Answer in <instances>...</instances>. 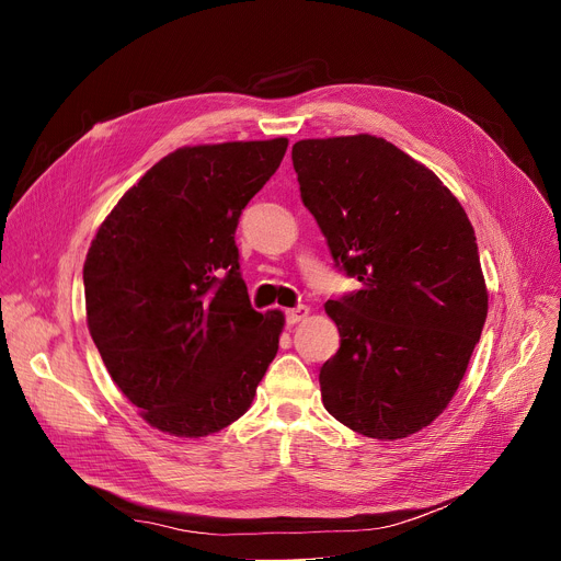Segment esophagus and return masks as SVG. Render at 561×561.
I'll use <instances>...</instances> for the list:
<instances>
[{
  "instance_id": "1",
  "label": "esophagus",
  "mask_w": 561,
  "mask_h": 561,
  "mask_svg": "<svg viewBox=\"0 0 561 561\" xmlns=\"http://www.w3.org/2000/svg\"><path fill=\"white\" fill-rule=\"evenodd\" d=\"M307 316H309V307L300 305V307H296V309H288V311H286V322H288V325H296V322L305 320Z\"/></svg>"
}]
</instances>
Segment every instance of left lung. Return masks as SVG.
<instances>
[{"mask_svg":"<svg viewBox=\"0 0 561 561\" xmlns=\"http://www.w3.org/2000/svg\"><path fill=\"white\" fill-rule=\"evenodd\" d=\"M290 157L336 268L359 282L325 305L341 347L320 368L322 402L364 436L404 438L448 407L484 328L473 225L385 138H309Z\"/></svg>","mask_w":561,"mask_h":561,"instance_id":"obj_1","label":"left lung"}]
</instances>
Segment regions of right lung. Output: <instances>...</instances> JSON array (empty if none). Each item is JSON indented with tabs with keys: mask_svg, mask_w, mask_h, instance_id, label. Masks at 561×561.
<instances>
[{
	"mask_svg": "<svg viewBox=\"0 0 561 561\" xmlns=\"http://www.w3.org/2000/svg\"><path fill=\"white\" fill-rule=\"evenodd\" d=\"M286 147L241 140L163 157L85 254L88 330L117 389L161 432L231 425L277 355L284 316L252 309L233 233Z\"/></svg>",
	"mask_w": 561,
	"mask_h": 561,
	"instance_id": "1",
	"label": "right lung"
}]
</instances>
